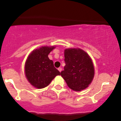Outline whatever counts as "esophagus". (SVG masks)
Instances as JSON below:
<instances>
[{"label":"esophagus","mask_w":121,"mask_h":121,"mask_svg":"<svg viewBox=\"0 0 121 121\" xmlns=\"http://www.w3.org/2000/svg\"><path fill=\"white\" fill-rule=\"evenodd\" d=\"M58 70H59V71L60 72H61V70H62V68H61L60 67V68H58Z\"/></svg>","instance_id":"34e87169"}]
</instances>
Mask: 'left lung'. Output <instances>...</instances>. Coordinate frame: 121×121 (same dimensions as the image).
Listing matches in <instances>:
<instances>
[{"mask_svg": "<svg viewBox=\"0 0 121 121\" xmlns=\"http://www.w3.org/2000/svg\"><path fill=\"white\" fill-rule=\"evenodd\" d=\"M65 66L61 72L69 87L81 91L88 87L94 76V68L88 54L79 48L64 51Z\"/></svg>", "mask_w": 121, "mask_h": 121, "instance_id": "8db88e82", "label": "left lung"}]
</instances>
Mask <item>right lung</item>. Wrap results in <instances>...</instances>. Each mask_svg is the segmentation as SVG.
<instances>
[{"mask_svg": "<svg viewBox=\"0 0 121 121\" xmlns=\"http://www.w3.org/2000/svg\"><path fill=\"white\" fill-rule=\"evenodd\" d=\"M55 47H41L34 50L25 64V73L28 81L36 88L47 86L52 80L61 73L54 66L48 55Z\"/></svg>", "mask_w": 121, "mask_h": 121, "instance_id": "right-lung-1", "label": "right lung"}]
</instances>
